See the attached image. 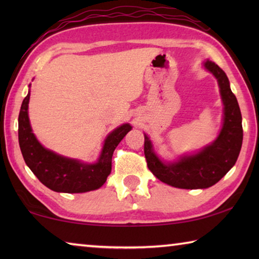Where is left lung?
Here are the masks:
<instances>
[{
    "label": "left lung",
    "instance_id": "8db88e82",
    "mask_svg": "<svg viewBox=\"0 0 259 259\" xmlns=\"http://www.w3.org/2000/svg\"><path fill=\"white\" fill-rule=\"evenodd\" d=\"M204 67L216 76L224 103V124L217 139L198 154L184 156L174 163H163L153 152L145 135L144 153L148 169L157 179L174 187L195 190L214 185L235 164L242 146V116L229 78L212 61H205Z\"/></svg>",
    "mask_w": 259,
    "mask_h": 259
}]
</instances>
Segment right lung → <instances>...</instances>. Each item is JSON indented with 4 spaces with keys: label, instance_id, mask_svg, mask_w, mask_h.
Masks as SVG:
<instances>
[{
    "label": "right lung",
    "instance_id": "1",
    "mask_svg": "<svg viewBox=\"0 0 259 259\" xmlns=\"http://www.w3.org/2000/svg\"><path fill=\"white\" fill-rule=\"evenodd\" d=\"M28 102L29 94L23 100L19 112L18 139L26 164L38 181L50 190L63 193H83L103 186L111 174L113 152L131 130V125L123 124L109 134L97 163L84 164L57 155L37 142L29 125Z\"/></svg>",
    "mask_w": 259,
    "mask_h": 259
}]
</instances>
